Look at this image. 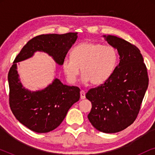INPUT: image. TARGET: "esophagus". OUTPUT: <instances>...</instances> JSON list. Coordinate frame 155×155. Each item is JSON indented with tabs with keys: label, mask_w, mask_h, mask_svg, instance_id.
<instances>
[{
	"label": "esophagus",
	"mask_w": 155,
	"mask_h": 155,
	"mask_svg": "<svg viewBox=\"0 0 155 155\" xmlns=\"http://www.w3.org/2000/svg\"><path fill=\"white\" fill-rule=\"evenodd\" d=\"M80 99H85V92H84V90L80 91Z\"/></svg>",
	"instance_id": "esophagus-1"
}]
</instances>
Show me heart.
Returning <instances> with one entry per match:
<instances>
[{
    "mask_svg": "<svg viewBox=\"0 0 155 155\" xmlns=\"http://www.w3.org/2000/svg\"><path fill=\"white\" fill-rule=\"evenodd\" d=\"M118 61L114 46L84 41L71 51V58H65L62 67L70 83H75L81 68L82 81L94 85L103 84L114 73Z\"/></svg>",
    "mask_w": 155,
    "mask_h": 155,
    "instance_id": "1",
    "label": "heart"
}]
</instances>
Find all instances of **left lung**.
Segmentation results:
<instances>
[{
	"label": "left lung",
	"mask_w": 155,
	"mask_h": 155,
	"mask_svg": "<svg viewBox=\"0 0 155 155\" xmlns=\"http://www.w3.org/2000/svg\"><path fill=\"white\" fill-rule=\"evenodd\" d=\"M118 50L120 63L104 84L92 88L86 98L92 103L87 117L97 130L119 132L136 119L147 90L149 78L139 48L115 36H104Z\"/></svg>",
	"instance_id": "8db88e82"
}]
</instances>
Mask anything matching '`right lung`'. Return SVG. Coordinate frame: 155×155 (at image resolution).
<instances>
[{
	"instance_id": "add662e5",
	"label": "right lung",
	"mask_w": 155,
	"mask_h": 155,
	"mask_svg": "<svg viewBox=\"0 0 155 155\" xmlns=\"http://www.w3.org/2000/svg\"><path fill=\"white\" fill-rule=\"evenodd\" d=\"M77 35L69 32L37 36L23 46L15 58L8 75L10 107L17 119L31 130L45 133L56 129L72 105L80 99V90L78 87L63 84L56 78L44 90L31 92L21 84L16 63L30 58L39 51L47 53L58 64L62 65L77 39Z\"/></svg>"
}]
</instances>
